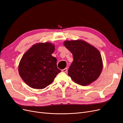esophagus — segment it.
<instances>
[{
    "label": "esophagus",
    "mask_w": 123,
    "mask_h": 123,
    "mask_svg": "<svg viewBox=\"0 0 123 123\" xmlns=\"http://www.w3.org/2000/svg\"><path fill=\"white\" fill-rule=\"evenodd\" d=\"M62 71L63 72H66L67 71V68H65V69H62Z\"/></svg>",
    "instance_id": "1"
}]
</instances>
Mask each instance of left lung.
Wrapping results in <instances>:
<instances>
[{
    "label": "left lung",
    "mask_w": 123,
    "mask_h": 123,
    "mask_svg": "<svg viewBox=\"0 0 123 123\" xmlns=\"http://www.w3.org/2000/svg\"><path fill=\"white\" fill-rule=\"evenodd\" d=\"M64 44L73 55V61L68 73L73 81L81 86H87L97 80L103 67L99 51L80 39L66 40Z\"/></svg>",
    "instance_id": "left-lung-1"
}]
</instances>
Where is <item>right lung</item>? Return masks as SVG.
<instances>
[{"label":"right lung","instance_id":"add662e5","mask_svg":"<svg viewBox=\"0 0 123 123\" xmlns=\"http://www.w3.org/2000/svg\"><path fill=\"white\" fill-rule=\"evenodd\" d=\"M54 50V44L39 43L33 45L23 55L18 65V72L29 87L45 88L61 72L57 68V59L52 55Z\"/></svg>","mask_w":123,"mask_h":123}]
</instances>
